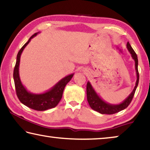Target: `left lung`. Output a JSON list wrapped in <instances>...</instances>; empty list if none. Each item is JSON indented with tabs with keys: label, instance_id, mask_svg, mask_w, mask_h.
Returning <instances> with one entry per match:
<instances>
[{
	"label": "left lung",
	"instance_id": "1",
	"mask_svg": "<svg viewBox=\"0 0 150 150\" xmlns=\"http://www.w3.org/2000/svg\"><path fill=\"white\" fill-rule=\"evenodd\" d=\"M127 48L128 49L129 52H130L132 57L133 59L135 61V66L136 70V75H137V81L135 83V86L131 94L125 99L122 103L119 104H111L107 103L102 99L99 96L96 92L94 89L93 88L90 82L88 81L87 83V99L89 104V106L91 107L93 110L98 112L101 114H107V115H112V114L124 110L127 106L130 104L131 102L132 101V99L135 94V90L137 88L138 83H139V72H138V59L137 56L133 50L132 47L130 45L129 42H128L127 44Z\"/></svg>",
	"mask_w": 150,
	"mask_h": 150
}]
</instances>
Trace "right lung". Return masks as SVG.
Instances as JSON below:
<instances>
[{"label": "right lung", "mask_w": 150, "mask_h": 150, "mask_svg": "<svg viewBox=\"0 0 150 150\" xmlns=\"http://www.w3.org/2000/svg\"><path fill=\"white\" fill-rule=\"evenodd\" d=\"M38 33H35L30 38L27 43H25L21 50L19 51L17 56V61L15 64L14 71H13V79H14L15 89L18 98L22 104L25 105L29 108L33 110L38 111H44L48 109L54 108L59 104L60 100H61L63 93L64 89L66 85L72 79L73 75L70 74L64 78L54 85L52 88L49 89L46 92L42 93H33L27 90L26 88L22 84L19 77V63L20 58L23 49L29 44L33 37H35Z\"/></svg>", "instance_id": "add662e5"}]
</instances>
